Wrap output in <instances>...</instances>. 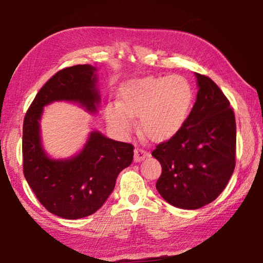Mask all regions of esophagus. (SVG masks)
<instances>
[{
	"label": "esophagus",
	"mask_w": 263,
	"mask_h": 263,
	"mask_svg": "<svg viewBox=\"0 0 263 263\" xmlns=\"http://www.w3.org/2000/svg\"><path fill=\"white\" fill-rule=\"evenodd\" d=\"M148 155H149V153L147 152V151L137 147V148L135 149V158H133V160H135L136 162H140V161H142V160H144L145 158H147Z\"/></svg>",
	"instance_id": "obj_1"
}]
</instances>
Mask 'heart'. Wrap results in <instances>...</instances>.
I'll return each mask as SVG.
<instances>
[{
    "instance_id": "1",
    "label": "heart",
    "mask_w": 263,
    "mask_h": 263,
    "mask_svg": "<svg viewBox=\"0 0 263 263\" xmlns=\"http://www.w3.org/2000/svg\"><path fill=\"white\" fill-rule=\"evenodd\" d=\"M193 91L185 79L148 77L128 83L118 104L106 106V119L116 131L126 136L139 117V130L153 140L172 137L188 117Z\"/></svg>"
}]
</instances>
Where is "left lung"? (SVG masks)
Wrapping results in <instances>:
<instances>
[{"label":"left lung","mask_w":263,"mask_h":263,"mask_svg":"<svg viewBox=\"0 0 263 263\" xmlns=\"http://www.w3.org/2000/svg\"><path fill=\"white\" fill-rule=\"evenodd\" d=\"M195 75L198 92L189 116L152 152L162 168L155 185L159 194L185 210L215 201L235 167L237 127L230 101L210 78Z\"/></svg>","instance_id":"1"}]
</instances>
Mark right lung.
I'll return each mask as SVG.
<instances>
[{
	"label": "right lung",
	"instance_id": "right-lung-1",
	"mask_svg": "<svg viewBox=\"0 0 263 263\" xmlns=\"http://www.w3.org/2000/svg\"><path fill=\"white\" fill-rule=\"evenodd\" d=\"M95 72L90 65L59 70L38 91L24 117V176L42 205L65 219H79L99 210L112 193L119 173L133 160V145L97 131L89 135L83 149L73 158L51 159L43 148L39 121L44 106L69 101L96 112L101 99Z\"/></svg>",
	"mask_w": 263,
	"mask_h": 263
}]
</instances>
